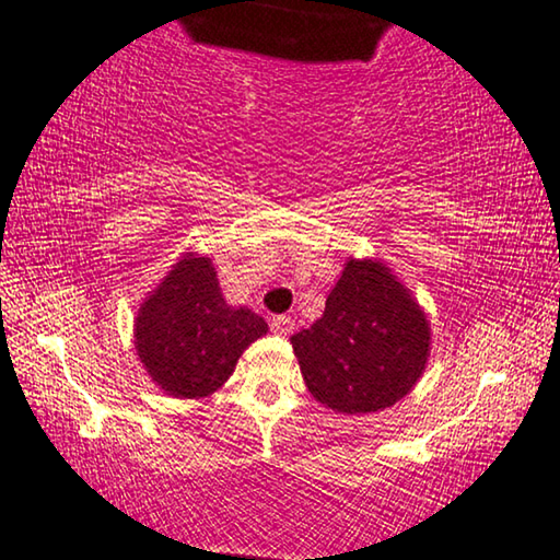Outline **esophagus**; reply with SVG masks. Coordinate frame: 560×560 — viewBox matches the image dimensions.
<instances>
[{
    "mask_svg": "<svg viewBox=\"0 0 560 560\" xmlns=\"http://www.w3.org/2000/svg\"><path fill=\"white\" fill-rule=\"evenodd\" d=\"M270 330L278 335H290L292 330H295V320H292L290 315H275L270 320Z\"/></svg>",
    "mask_w": 560,
    "mask_h": 560,
    "instance_id": "esophagus-1",
    "label": "esophagus"
}]
</instances>
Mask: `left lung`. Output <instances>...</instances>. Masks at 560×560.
I'll use <instances>...</instances> for the list:
<instances>
[{"mask_svg":"<svg viewBox=\"0 0 560 560\" xmlns=\"http://www.w3.org/2000/svg\"><path fill=\"white\" fill-rule=\"evenodd\" d=\"M307 390L338 412H375L408 395L423 375L430 328L388 268L350 260L325 313L290 338Z\"/></svg>","mask_w":560,"mask_h":560,"instance_id":"left-lung-1","label":"left lung"}]
</instances>
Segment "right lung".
<instances>
[{
  "label": "right lung",
  "mask_w": 560,
  "mask_h": 560,
  "mask_svg": "<svg viewBox=\"0 0 560 560\" xmlns=\"http://www.w3.org/2000/svg\"><path fill=\"white\" fill-rule=\"evenodd\" d=\"M268 323L230 307L210 257L187 255L144 300L135 323L137 355L175 398H205L232 375L237 358Z\"/></svg>",
  "instance_id": "right-lung-1"
}]
</instances>
